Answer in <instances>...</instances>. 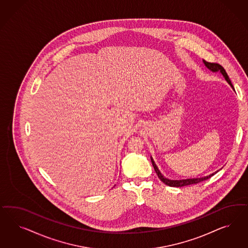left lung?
I'll return each mask as SVG.
<instances>
[{"label": "left lung", "instance_id": "8db88e82", "mask_svg": "<svg viewBox=\"0 0 248 248\" xmlns=\"http://www.w3.org/2000/svg\"><path fill=\"white\" fill-rule=\"evenodd\" d=\"M203 63L205 64L206 67L208 68V69H210L211 71H213V72L220 71L221 74L224 75L225 80L231 85V87L233 88V84L231 83V81H230L228 75L226 74L225 69H224V67H223L222 65H220L219 63H217V62H206L205 60H203ZM151 161H152V164H153V166H154V168H155V173L157 174L159 179L162 181L164 184H165L166 186H172V187H182V186H189V185L198 184V183H200V182H202V181L209 179L211 176H213L215 173H217V172H216V173H212V174L208 175V176L202 177V178H194V179H186V180H169V179L165 178V177L162 175V173H160V171L158 170L157 166L155 164V162H154V160H153V158L152 157H151Z\"/></svg>", "mask_w": 248, "mask_h": 248}]
</instances>
